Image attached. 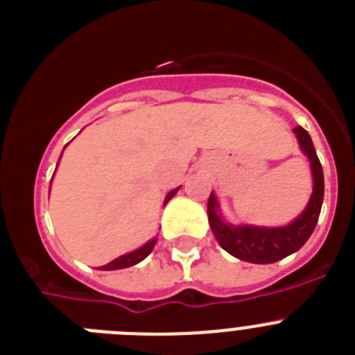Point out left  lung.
<instances>
[{
    "mask_svg": "<svg viewBox=\"0 0 355 355\" xmlns=\"http://www.w3.org/2000/svg\"><path fill=\"white\" fill-rule=\"evenodd\" d=\"M293 133L299 139L302 153L311 162L313 172L311 199L307 202L306 209L299 215V218H295L291 224L284 225V227L231 225L222 220V216L218 215V202H216V197L213 196V192L209 196V227H211L218 245L241 261L258 263V265L279 261V259L297 252L315 231L322 202H324V171H322V163L316 156L309 133L302 126L295 128Z\"/></svg>",
    "mask_w": 355,
    "mask_h": 355,
    "instance_id": "left-lung-1",
    "label": "left lung"
}]
</instances>
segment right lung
<instances>
[{
    "label": "right lung",
    "instance_id": "1",
    "mask_svg": "<svg viewBox=\"0 0 355 355\" xmlns=\"http://www.w3.org/2000/svg\"><path fill=\"white\" fill-rule=\"evenodd\" d=\"M178 190H180V188H174L172 192H168L163 205H167L168 200L175 196V192H178ZM155 245H156V238H153V240L147 241L146 245H142L140 249L133 250V252H130V254H124V256H121V258L114 259V261H110L108 265L101 266V270H119V268H128V266L137 265V263H140L142 259H146L147 256H149L150 250L155 249Z\"/></svg>",
    "mask_w": 355,
    "mask_h": 355
}]
</instances>
